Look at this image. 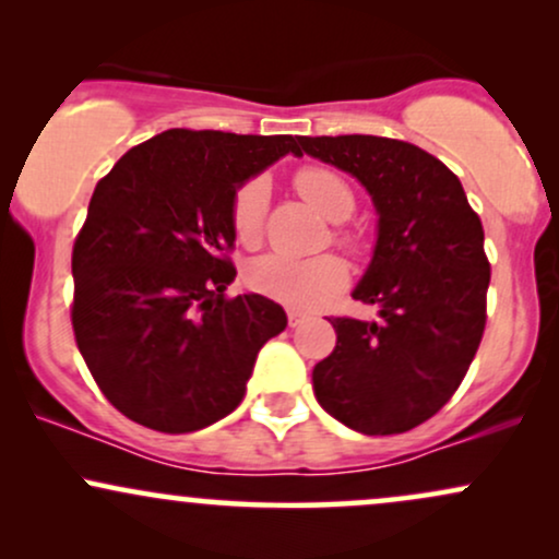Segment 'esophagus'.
I'll list each match as a JSON object with an SVG mask.
<instances>
[{
	"instance_id": "34e87169",
	"label": "esophagus",
	"mask_w": 559,
	"mask_h": 559,
	"mask_svg": "<svg viewBox=\"0 0 559 559\" xmlns=\"http://www.w3.org/2000/svg\"><path fill=\"white\" fill-rule=\"evenodd\" d=\"M286 316H288V325H292V329H297L301 320L307 318L305 312H299V310H286Z\"/></svg>"
}]
</instances>
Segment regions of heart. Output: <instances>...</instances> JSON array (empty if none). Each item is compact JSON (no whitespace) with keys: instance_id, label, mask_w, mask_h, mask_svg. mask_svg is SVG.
<instances>
[{"instance_id":"1","label":"heart","mask_w":559,"mask_h":559,"mask_svg":"<svg viewBox=\"0 0 559 559\" xmlns=\"http://www.w3.org/2000/svg\"><path fill=\"white\" fill-rule=\"evenodd\" d=\"M294 189L329 221H346L355 210V194H352L349 183L336 170L323 168V165H305L294 173ZM267 202H271V186L260 176L243 181L230 197V230L243 247L260 243ZM336 241L352 252L362 249L360 236L352 230H336ZM247 284L252 292L281 301L292 310H312L349 284V267L336 254H323V258L312 260L267 254L247 267Z\"/></svg>"}]
</instances>
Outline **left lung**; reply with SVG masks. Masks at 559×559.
Returning <instances> with one entry per match:
<instances>
[{
    "mask_svg": "<svg viewBox=\"0 0 559 559\" xmlns=\"http://www.w3.org/2000/svg\"><path fill=\"white\" fill-rule=\"evenodd\" d=\"M360 181L378 241L352 297L376 323L329 318L336 346L312 370L320 407L368 436L404 433L452 400L486 329L491 265L463 183L420 146L383 136H301L299 152Z\"/></svg>",
    "mask_w": 559,
    "mask_h": 559,
    "instance_id": "obj_1",
    "label": "left lung"
}]
</instances>
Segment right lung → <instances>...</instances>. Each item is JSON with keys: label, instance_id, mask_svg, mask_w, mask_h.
Instances as JSON below:
<instances>
[{"label": "right lung", "instance_id": "obj_1", "mask_svg": "<svg viewBox=\"0 0 559 559\" xmlns=\"http://www.w3.org/2000/svg\"><path fill=\"white\" fill-rule=\"evenodd\" d=\"M299 139L170 128L96 183L73 243L70 320L96 386L126 418L189 433L241 404L286 312L260 294L226 297L230 197L297 155Z\"/></svg>", "mask_w": 559, "mask_h": 559}]
</instances>
